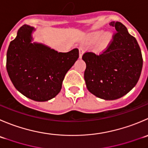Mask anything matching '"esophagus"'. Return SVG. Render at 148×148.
<instances>
[{"instance_id": "34e87169", "label": "esophagus", "mask_w": 148, "mask_h": 148, "mask_svg": "<svg viewBox=\"0 0 148 148\" xmlns=\"http://www.w3.org/2000/svg\"><path fill=\"white\" fill-rule=\"evenodd\" d=\"M79 58H82V54L84 53V47L80 46L79 48Z\"/></svg>"}]
</instances>
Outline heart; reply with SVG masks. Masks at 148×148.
Instances as JSON below:
<instances>
[{"mask_svg": "<svg viewBox=\"0 0 148 148\" xmlns=\"http://www.w3.org/2000/svg\"><path fill=\"white\" fill-rule=\"evenodd\" d=\"M102 34H103V32L102 31H96L93 32L91 34H90V40L92 42H96L100 38H101ZM113 40V36L110 33H106V34L103 36L101 40H100V43H99L98 48L100 51H103L105 48L108 47V45Z\"/></svg>", "mask_w": 148, "mask_h": 148, "instance_id": "b5f03b06", "label": "heart"}]
</instances>
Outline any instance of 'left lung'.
<instances>
[{
    "instance_id": "1",
    "label": "left lung",
    "mask_w": 148,
    "mask_h": 148,
    "mask_svg": "<svg viewBox=\"0 0 148 148\" xmlns=\"http://www.w3.org/2000/svg\"><path fill=\"white\" fill-rule=\"evenodd\" d=\"M115 27L113 40L101 53L85 52L84 80L87 88L96 97L116 100L127 94L138 82L143 69L141 50L134 37L119 21H112Z\"/></svg>"
}]
</instances>
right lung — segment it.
<instances>
[{
	"label": "right lung",
	"instance_id": "obj_1",
	"mask_svg": "<svg viewBox=\"0 0 148 148\" xmlns=\"http://www.w3.org/2000/svg\"><path fill=\"white\" fill-rule=\"evenodd\" d=\"M34 28L23 25L10 42L6 69L18 91L35 101H47L59 93L67 71L79 58V50L58 53L42 44L32 43Z\"/></svg>",
	"mask_w": 148,
	"mask_h": 148
}]
</instances>
